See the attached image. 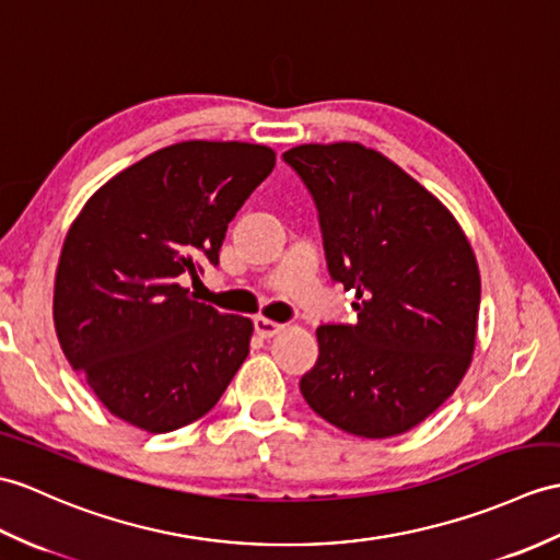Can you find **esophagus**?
<instances>
[{
    "label": "esophagus",
    "instance_id": "1",
    "mask_svg": "<svg viewBox=\"0 0 560 560\" xmlns=\"http://www.w3.org/2000/svg\"><path fill=\"white\" fill-rule=\"evenodd\" d=\"M253 327H255V334L259 336V339H271V336L283 329V324H277V322L265 319V317H255Z\"/></svg>",
    "mask_w": 560,
    "mask_h": 560
}]
</instances>
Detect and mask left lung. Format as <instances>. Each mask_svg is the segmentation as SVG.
Returning a JSON list of instances; mask_svg holds the SVG:
<instances>
[{"label": "left lung", "mask_w": 560, "mask_h": 560, "mask_svg": "<svg viewBox=\"0 0 560 560\" xmlns=\"http://www.w3.org/2000/svg\"><path fill=\"white\" fill-rule=\"evenodd\" d=\"M283 162L315 200L329 277L358 298L353 324L317 327L301 394L348 434L408 432L470 368L482 295L470 243L432 192L360 142L298 145Z\"/></svg>", "instance_id": "obj_1"}]
</instances>
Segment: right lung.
Here are the masks:
<instances>
[{"mask_svg": "<svg viewBox=\"0 0 560 560\" xmlns=\"http://www.w3.org/2000/svg\"><path fill=\"white\" fill-rule=\"evenodd\" d=\"M275 162L250 142H178L116 174L71 224L55 327L116 418L174 432L210 412L248 358L253 322L198 303L180 281L219 265L229 221Z\"/></svg>", "mask_w": 560, "mask_h": 560, "instance_id": "add662e5", "label": "right lung"}]
</instances>
